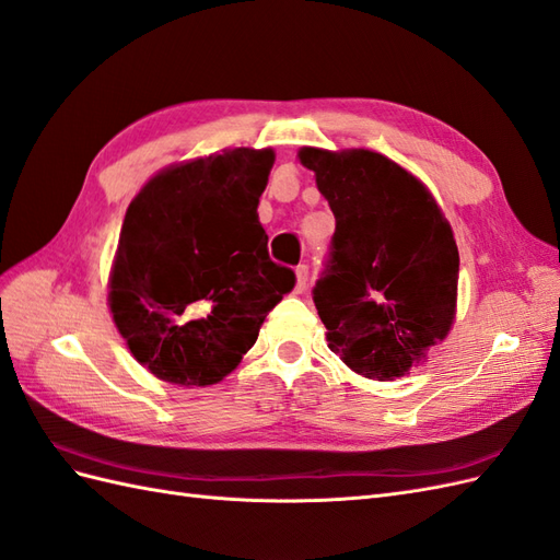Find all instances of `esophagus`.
<instances>
[{"mask_svg": "<svg viewBox=\"0 0 560 560\" xmlns=\"http://www.w3.org/2000/svg\"><path fill=\"white\" fill-rule=\"evenodd\" d=\"M294 273H296V287H294V292H304L306 290V284H308V266L306 264H299L296 266V270H294Z\"/></svg>", "mask_w": 560, "mask_h": 560, "instance_id": "34e87169", "label": "esophagus"}]
</instances>
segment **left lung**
I'll list each match as a JSON object with an SVG mask.
<instances>
[{"instance_id": "obj_1", "label": "left lung", "mask_w": 560, "mask_h": 560, "mask_svg": "<svg viewBox=\"0 0 560 560\" xmlns=\"http://www.w3.org/2000/svg\"><path fill=\"white\" fill-rule=\"evenodd\" d=\"M337 219L313 304L327 346L353 372L388 382L424 362L455 320L459 252L419 180L372 150L304 148Z\"/></svg>"}]
</instances>
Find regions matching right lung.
I'll list each match as a JSON object with an SVG mask.
<instances>
[{
    "mask_svg": "<svg viewBox=\"0 0 560 560\" xmlns=\"http://www.w3.org/2000/svg\"><path fill=\"white\" fill-rule=\"evenodd\" d=\"M273 160L235 148L178 164L129 205L108 301L129 351L160 380L221 382L294 290L256 214Z\"/></svg>",
    "mask_w": 560,
    "mask_h": 560,
    "instance_id": "obj_1",
    "label": "right lung"
}]
</instances>
